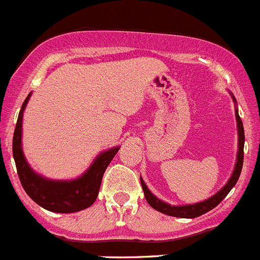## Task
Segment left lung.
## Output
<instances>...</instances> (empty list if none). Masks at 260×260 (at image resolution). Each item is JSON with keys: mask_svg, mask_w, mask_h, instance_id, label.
Listing matches in <instances>:
<instances>
[{"mask_svg": "<svg viewBox=\"0 0 260 260\" xmlns=\"http://www.w3.org/2000/svg\"><path fill=\"white\" fill-rule=\"evenodd\" d=\"M233 96L234 103H236L235 98ZM236 115V123H238V136H239V151H238V157H236V164L235 169L233 171V175H231L230 180L226 183V185L223 186L221 190H218L215 196H212L208 200L203 201L200 203H194V205H185V206H171L169 203L162 202V201L158 200L157 197H155L150 190H148L147 185L145 184V181L141 178V184H142L143 193H145V198L147 201L148 205L152 208H155L156 211L161 213H165L168 216H173V217H180V218H194L198 217V216L203 215V213L208 212V211L213 210L216 206L220 205L221 201L226 197L229 194V191L235 186V184L238 183V179L240 176L241 169H243V162H244V142H245V136H244V127L243 122H241V118L239 117L238 109L235 110Z\"/></svg>", "mask_w": 260, "mask_h": 260, "instance_id": "left-lung-1", "label": "left lung"}]
</instances>
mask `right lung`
Segmentation results:
<instances>
[{
    "mask_svg": "<svg viewBox=\"0 0 260 260\" xmlns=\"http://www.w3.org/2000/svg\"><path fill=\"white\" fill-rule=\"evenodd\" d=\"M30 95L31 92L22 103L12 138V153L22 188L35 203L50 212L74 213L90 207L96 201L103 175L119 147H113L98 155L91 166L74 180H50L43 178L30 168L21 147L22 114Z\"/></svg>",
    "mask_w": 260,
    "mask_h": 260,
    "instance_id": "obj_1",
    "label": "right lung"
}]
</instances>
